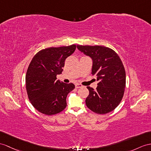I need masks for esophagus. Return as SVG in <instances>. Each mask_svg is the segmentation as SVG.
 I'll list each match as a JSON object with an SVG mask.
<instances>
[{
  "instance_id": "34e87169",
  "label": "esophagus",
  "mask_w": 151,
  "mask_h": 151,
  "mask_svg": "<svg viewBox=\"0 0 151 151\" xmlns=\"http://www.w3.org/2000/svg\"><path fill=\"white\" fill-rule=\"evenodd\" d=\"M75 86H76V88H81V87H83V85H82V84H79V83H77V84H75Z\"/></svg>"
}]
</instances>
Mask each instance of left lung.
Instances as JSON below:
<instances>
[{
    "label": "left lung",
    "mask_w": 151,
    "mask_h": 151,
    "mask_svg": "<svg viewBox=\"0 0 151 151\" xmlns=\"http://www.w3.org/2000/svg\"><path fill=\"white\" fill-rule=\"evenodd\" d=\"M77 48L91 58V73L99 81L95 90L87 86L86 106L98 114L112 111L122 101L126 87V72L120 57L113 50L101 45H77Z\"/></svg>",
    "instance_id": "1"
}]
</instances>
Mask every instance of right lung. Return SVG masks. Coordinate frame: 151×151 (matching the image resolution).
<instances>
[{
	"instance_id": "1",
	"label": "right lung",
	"mask_w": 151,
	"mask_h": 151,
	"mask_svg": "<svg viewBox=\"0 0 151 151\" xmlns=\"http://www.w3.org/2000/svg\"><path fill=\"white\" fill-rule=\"evenodd\" d=\"M76 49V45L50 47L33 57L27 70L25 84L29 101L39 112L52 115L67 107V95L75 85L56 80V76L61 74L65 60Z\"/></svg>"
}]
</instances>
